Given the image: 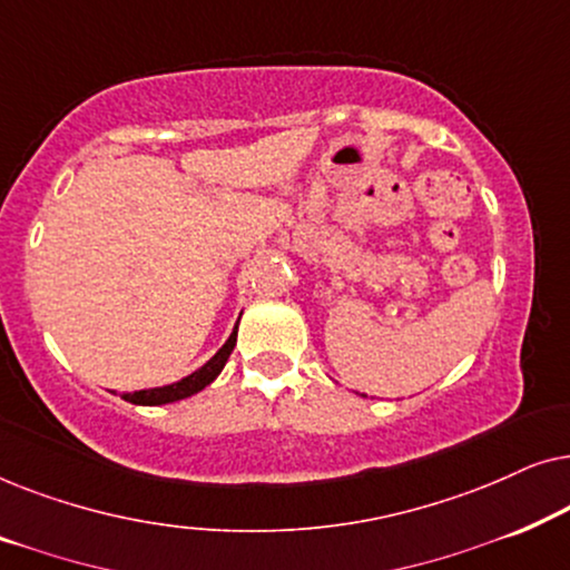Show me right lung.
I'll list each match as a JSON object with an SVG mask.
<instances>
[{
	"instance_id": "1",
	"label": "right lung",
	"mask_w": 570,
	"mask_h": 570,
	"mask_svg": "<svg viewBox=\"0 0 570 570\" xmlns=\"http://www.w3.org/2000/svg\"><path fill=\"white\" fill-rule=\"evenodd\" d=\"M240 322V318H238ZM238 322L233 326L230 337L225 340V345L217 350V353L209 357V361L197 368L189 376H184L181 381H176V384H168V386H155V389H139V392H124L121 400H127L131 404H142V407H158V404H170V402H178V400H186V396H194L202 389L213 384V381L220 376V371L225 368V363H228V357L233 353V347H236V340H238Z\"/></svg>"
}]
</instances>
